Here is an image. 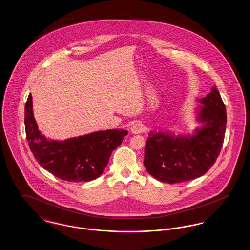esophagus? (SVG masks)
Listing matches in <instances>:
<instances>
[{
	"label": "esophagus",
	"instance_id": "obj_1",
	"mask_svg": "<svg viewBox=\"0 0 250 250\" xmlns=\"http://www.w3.org/2000/svg\"><path fill=\"white\" fill-rule=\"evenodd\" d=\"M144 130V126H143V124L141 123H135L132 125L131 126V132L134 133V134H140Z\"/></svg>",
	"mask_w": 250,
	"mask_h": 250
}]
</instances>
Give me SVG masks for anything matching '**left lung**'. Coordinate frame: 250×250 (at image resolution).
Here are the masks:
<instances>
[{"mask_svg": "<svg viewBox=\"0 0 250 250\" xmlns=\"http://www.w3.org/2000/svg\"><path fill=\"white\" fill-rule=\"evenodd\" d=\"M196 118L202 124L190 135L151 131L143 164L154 178L168 184L199 178L214 165L221 151L226 131V107L214 86L198 99Z\"/></svg>", "mask_w": 250, "mask_h": 250, "instance_id": "8db88e82", "label": "left lung"}]
</instances>
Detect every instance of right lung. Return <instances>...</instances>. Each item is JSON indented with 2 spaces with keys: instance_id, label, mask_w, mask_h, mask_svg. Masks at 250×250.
<instances>
[{
  "instance_id": "add662e5",
  "label": "right lung",
  "mask_w": 250,
  "mask_h": 250,
  "mask_svg": "<svg viewBox=\"0 0 250 250\" xmlns=\"http://www.w3.org/2000/svg\"><path fill=\"white\" fill-rule=\"evenodd\" d=\"M25 131L30 149L42 167L68 182H89L99 177L113 150L127 131H96L64 141L48 140L38 129L33 112V98L25 104Z\"/></svg>"
}]
</instances>
